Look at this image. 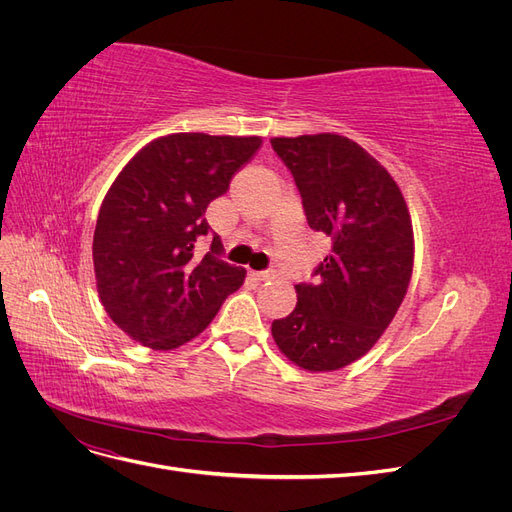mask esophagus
Listing matches in <instances>:
<instances>
[{
	"instance_id": "esophagus-1",
	"label": "esophagus",
	"mask_w": 512,
	"mask_h": 512,
	"mask_svg": "<svg viewBox=\"0 0 512 512\" xmlns=\"http://www.w3.org/2000/svg\"><path fill=\"white\" fill-rule=\"evenodd\" d=\"M250 275L254 277V280L258 282H269L275 277V271L273 269H267V271H250Z\"/></svg>"
}]
</instances>
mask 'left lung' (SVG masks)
<instances>
[{"instance_id": "left-lung-1", "label": "left lung", "mask_w": 512, "mask_h": 512, "mask_svg": "<svg viewBox=\"0 0 512 512\" xmlns=\"http://www.w3.org/2000/svg\"><path fill=\"white\" fill-rule=\"evenodd\" d=\"M301 192L307 224L331 239L316 284H297V307L273 320L286 359L307 371L359 361L404 301L414 265L410 211L374 156L339 134L271 138Z\"/></svg>"}]
</instances>
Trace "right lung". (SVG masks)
<instances>
[{"label":"right lung","instance_id":"obj_1","mask_svg":"<svg viewBox=\"0 0 512 512\" xmlns=\"http://www.w3.org/2000/svg\"><path fill=\"white\" fill-rule=\"evenodd\" d=\"M260 136L177 132L145 145L106 192L94 232L100 301L117 327L153 350L203 333L245 269L220 260L222 241L200 256L205 211L250 162Z\"/></svg>","mask_w":512,"mask_h":512}]
</instances>
